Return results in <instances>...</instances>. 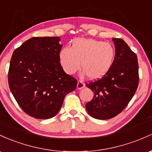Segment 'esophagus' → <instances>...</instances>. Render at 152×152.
I'll return each mask as SVG.
<instances>
[{
  "label": "esophagus",
  "mask_w": 152,
  "mask_h": 152,
  "mask_svg": "<svg viewBox=\"0 0 152 152\" xmlns=\"http://www.w3.org/2000/svg\"><path fill=\"white\" fill-rule=\"evenodd\" d=\"M85 83H83V81L80 80L77 82V89L80 90V89H82V88H85Z\"/></svg>",
  "instance_id": "1"
}]
</instances>
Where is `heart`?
Listing matches in <instances>:
<instances>
[{"label":"heart","instance_id":"obj_1","mask_svg":"<svg viewBox=\"0 0 152 152\" xmlns=\"http://www.w3.org/2000/svg\"><path fill=\"white\" fill-rule=\"evenodd\" d=\"M115 50L108 42L92 39L77 38L72 47H64L59 52V62L67 74L73 75L81 67L83 75L96 80L105 75L113 65Z\"/></svg>","mask_w":152,"mask_h":152}]
</instances>
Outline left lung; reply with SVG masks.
<instances>
[{"label":"left lung","mask_w":152,"mask_h":152,"mask_svg":"<svg viewBox=\"0 0 152 152\" xmlns=\"http://www.w3.org/2000/svg\"><path fill=\"white\" fill-rule=\"evenodd\" d=\"M115 56L112 67L100 80L87 84L94 93L85 105L90 116L106 120L116 116L135 94L139 85L137 56L121 39L113 38Z\"/></svg>","instance_id":"8db88e82"}]
</instances>
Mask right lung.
<instances>
[{"label": "right lung", "instance_id": "add662e5", "mask_svg": "<svg viewBox=\"0 0 152 152\" xmlns=\"http://www.w3.org/2000/svg\"><path fill=\"white\" fill-rule=\"evenodd\" d=\"M58 37H33L13 52L8 85L22 110L35 118L55 116L77 81L64 72L59 62L62 47Z\"/></svg>", "mask_w": 152, "mask_h": 152}]
</instances>
